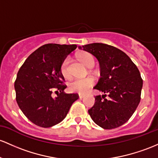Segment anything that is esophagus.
<instances>
[{"mask_svg": "<svg viewBox=\"0 0 158 158\" xmlns=\"http://www.w3.org/2000/svg\"><path fill=\"white\" fill-rule=\"evenodd\" d=\"M79 98L82 99V98H83L85 97V94H79Z\"/></svg>", "mask_w": 158, "mask_h": 158, "instance_id": "obj_1", "label": "esophagus"}]
</instances>
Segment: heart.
<instances>
[{
    "mask_svg": "<svg viewBox=\"0 0 158 158\" xmlns=\"http://www.w3.org/2000/svg\"><path fill=\"white\" fill-rule=\"evenodd\" d=\"M78 58L88 67H91L94 65V58L91 54L82 52L78 55ZM70 63V59L69 57H67L62 61L60 67V73L66 79H69L71 76ZM94 85V78L91 76H88L83 79H75L72 80L70 82H69L68 89L70 92L79 93L82 94L87 93Z\"/></svg>",
    "mask_w": 158,
    "mask_h": 158,
    "instance_id": "obj_1",
    "label": "heart"
}]
</instances>
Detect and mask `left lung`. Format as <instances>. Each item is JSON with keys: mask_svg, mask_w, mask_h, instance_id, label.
<instances>
[{"mask_svg": "<svg viewBox=\"0 0 158 158\" xmlns=\"http://www.w3.org/2000/svg\"><path fill=\"white\" fill-rule=\"evenodd\" d=\"M79 48L98 60L100 78L94 88L105 94L95 97L88 113L103 129L120 127L132 116L141 99L143 79L137 67L124 52L110 45L95 43Z\"/></svg>", "mask_w": 158, "mask_h": 158, "instance_id": "8db88e82", "label": "left lung"}]
</instances>
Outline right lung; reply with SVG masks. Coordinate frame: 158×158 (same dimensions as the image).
I'll return each instance as SVG.
<instances>
[{"instance_id":"right-lung-1","label":"right lung","mask_w":158,"mask_h":158,"mask_svg":"<svg viewBox=\"0 0 158 158\" xmlns=\"http://www.w3.org/2000/svg\"><path fill=\"white\" fill-rule=\"evenodd\" d=\"M76 45H43L31 54L20 67L14 84L16 102L27 118L36 125L50 127L65 118L78 94L64 92L67 85L60 67ZM54 90L60 91L55 98Z\"/></svg>"}]
</instances>
